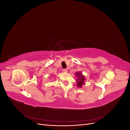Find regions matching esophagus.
Here are the masks:
<instances>
[{
	"instance_id": "obj_1",
	"label": "esophagus",
	"mask_w": 130,
	"mask_h": 130,
	"mask_svg": "<svg viewBox=\"0 0 130 130\" xmlns=\"http://www.w3.org/2000/svg\"><path fill=\"white\" fill-rule=\"evenodd\" d=\"M63 72H64V73H67V71H68V70H67V69H66V68H65V69H63Z\"/></svg>"
}]
</instances>
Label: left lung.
Segmentation results:
<instances>
[{
  "label": "left lung",
  "instance_id": "1",
  "mask_svg": "<svg viewBox=\"0 0 130 130\" xmlns=\"http://www.w3.org/2000/svg\"><path fill=\"white\" fill-rule=\"evenodd\" d=\"M76 76L77 77V86L78 87H81L82 85H83L84 84L85 77L83 75H82V74L80 72L76 73Z\"/></svg>",
  "mask_w": 130,
  "mask_h": 130
}]
</instances>
